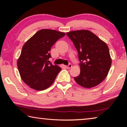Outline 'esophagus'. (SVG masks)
I'll list each match as a JSON object with an SVG mask.
<instances>
[{"label":"esophagus","mask_w":127,"mask_h":127,"mask_svg":"<svg viewBox=\"0 0 127 127\" xmlns=\"http://www.w3.org/2000/svg\"><path fill=\"white\" fill-rule=\"evenodd\" d=\"M65 68H67V69H69V68H70L72 66V64H69L68 65H65Z\"/></svg>","instance_id":"1"}]
</instances>
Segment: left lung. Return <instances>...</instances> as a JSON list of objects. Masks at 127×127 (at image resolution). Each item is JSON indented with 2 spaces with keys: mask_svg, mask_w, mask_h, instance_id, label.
<instances>
[{
  "mask_svg": "<svg viewBox=\"0 0 127 127\" xmlns=\"http://www.w3.org/2000/svg\"><path fill=\"white\" fill-rule=\"evenodd\" d=\"M78 53L80 74L74 77L82 87L96 86L107 76L111 65L109 48L105 42L89 30L66 33Z\"/></svg>",
  "mask_w": 127,
  "mask_h": 127,
  "instance_id": "8db88e82",
  "label": "left lung"
}]
</instances>
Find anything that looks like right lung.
Listing matches in <instances>:
<instances>
[{
  "label": "right lung",
  "instance_id": "1",
  "mask_svg": "<svg viewBox=\"0 0 127 127\" xmlns=\"http://www.w3.org/2000/svg\"><path fill=\"white\" fill-rule=\"evenodd\" d=\"M65 35L56 30L42 29L24 44L17 66L21 78L31 89L44 90L55 81L62 68L49 63L50 51L55 42Z\"/></svg>",
  "mask_w": 127,
  "mask_h": 127
}]
</instances>
